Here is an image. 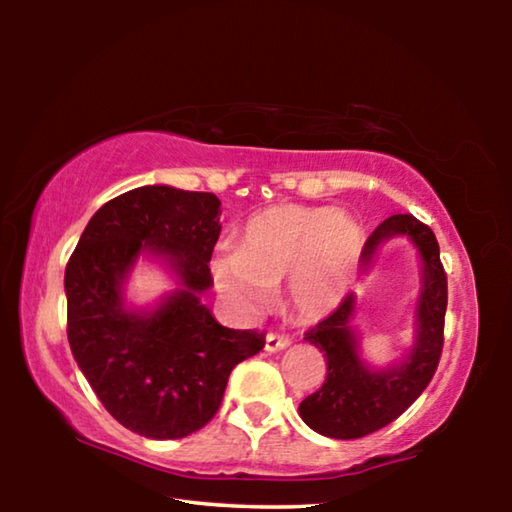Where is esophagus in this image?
Here are the masks:
<instances>
[{"label":"esophagus","instance_id":"obj_1","mask_svg":"<svg viewBox=\"0 0 512 512\" xmlns=\"http://www.w3.org/2000/svg\"><path fill=\"white\" fill-rule=\"evenodd\" d=\"M289 345H291V339H289V336H284V334H277V332H268V334H266L264 348H266L268 352L284 350V348H289Z\"/></svg>","mask_w":512,"mask_h":512}]
</instances>
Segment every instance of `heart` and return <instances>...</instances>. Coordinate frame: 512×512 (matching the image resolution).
<instances>
[{"mask_svg":"<svg viewBox=\"0 0 512 512\" xmlns=\"http://www.w3.org/2000/svg\"><path fill=\"white\" fill-rule=\"evenodd\" d=\"M363 235L332 207L277 205L241 230L239 250L212 259L216 287L250 309L264 307L271 287L287 282L291 307L305 318L327 314L357 266Z\"/></svg>","mask_w":512,"mask_h":512,"instance_id":"1","label":"heart"}]
</instances>
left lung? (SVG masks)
I'll use <instances>...</instances> for the list:
<instances>
[{"mask_svg":"<svg viewBox=\"0 0 512 512\" xmlns=\"http://www.w3.org/2000/svg\"><path fill=\"white\" fill-rule=\"evenodd\" d=\"M406 235L420 250L424 284L418 302V339L400 366L372 370L359 357L357 336L350 329L354 296L348 293L332 314L305 332V341L325 352L327 377L316 393L300 404V418L320 436L352 440L395 422L418 400L438 368L445 343L447 273L429 225L413 214H393L381 221L361 250L368 264L381 241Z\"/></svg>","mask_w":512,"mask_h":512,"instance_id":"obj_1","label":"left lung"}]
</instances>
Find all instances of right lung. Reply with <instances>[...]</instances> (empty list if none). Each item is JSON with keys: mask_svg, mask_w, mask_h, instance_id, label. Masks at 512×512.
Here are the masks:
<instances>
[{"mask_svg": "<svg viewBox=\"0 0 512 512\" xmlns=\"http://www.w3.org/2000/svg\"><path fill=\"white\" fill-rule=\"evenodd\" d=\"M221 201L167 185L112 198L85 225L65 268L67 339L106 411L140 436L185 438L219 411L232 368L264 348L201 305L221 235ZM144 249L168 259L184 289L153 315L123 309L120 282Z\"/></svg>", "mask_w": 512, "mask_h": 512, "instance_id": "right-lung-1", "label": "right lung"}]
</instances>
